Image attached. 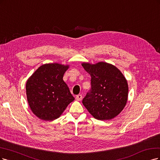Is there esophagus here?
Masks as SVG:
<instances>
[{"mask_svg":"<svg viewBox=\"0 0 160 160\" xmlns=\"http://www.w3.org/2000/svg\"><path fill=\"white\" fill-rule=\"evenodd\" d=\"M82 94H79L76 97V100H78V101H80L82 100Z\"/></svg>","mask_w":160,"mask_h":160,"instance_id":"34e87169","label":"esophagus"}]
</instances>
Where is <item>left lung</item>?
I'll use <instances>...</instances> for the list:
<instances>
[{
    "label": "left lung",
    "mask_w": 160,
    "mask_h": 160,
    "mask_svg": "<svg viewBox=\"0 0 160 160\" xmlns=\"http://www.w3.org/2000/svg\"><path fill=\"white\" fill-rule=\"evenodd\" d=\"M82 66L91 76V90L82 103L97 120H108L124 108L128 96V82L120 70L111 64L100 62Z\"/></svg>",
    "instance_id": "left-lung-1"
}]
</instances>
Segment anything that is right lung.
Here are the masks:
<instances>
[{
	"label": "right lung",
	"instance_id": "obj_1",
	"mask_svg": "<svg viewBox=\"0 0 160 160\" xmlns=\"http://www.w3.org/2000/svg\"><path fill=\"white\" fill-rule=\"evenodd\" d=\"M68 65L58 63L40 66L26 84L27 100L33 114L40 119H57L70 102L74 100L63 80Z\"/></svg>",
	"mask_w": 160,
	"mask_h": 160
}]
</instances>
